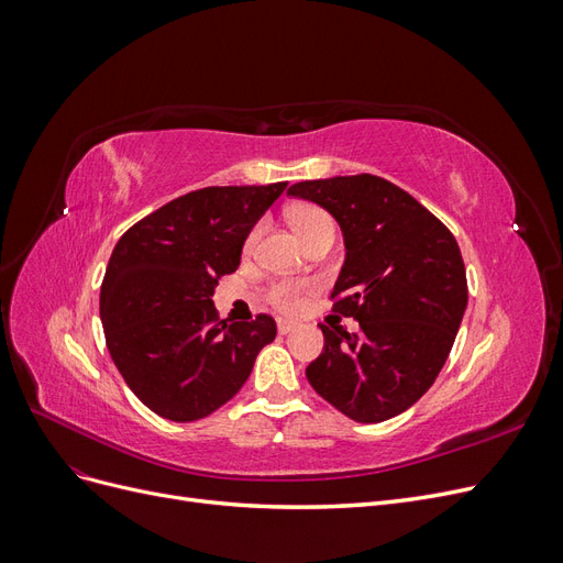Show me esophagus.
<instances>
[{
	"label": "esophagus",
	"mask_w": 563,
	"mask_h": 563,
	"mask_svg": "<svg viewBox=\"0 0 563 563\" xmlns=\"http://www.w3.org/2000/svg\"><path fill=\"white\" fill-rule=\"evenodd\" d=\"M298 327V321H291V319H279L277 321V331L284 335V333H288V331H294Z\"/></svg>",
	"instance_id": "1"
}]
</instances>
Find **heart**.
Here are the masks:
<instances>
[{
    "mask_svg": "<svg viewBox=\"0 0 563 563\" xmlns=\"http://www.w3.org/2000/svg\"><path fill=\"white\" fill-rule=\"evenodd\" d=\"M288 220H291V228L296 230L300 240L321 228H333V220L329 218V213L317 209V207H294L291 211H288ZM255 236H258V232H251V236L246 240V249H251L255 244ZM305 288H308V284L279 279V282H272L267 286L265 296L279 310H296L302 300Z\"/></svg>",
    "mask_w": 563,
    "mask_h": 563,
    "instance_id": "b5f03b06",
    "label": "heart"
}]
</instances>
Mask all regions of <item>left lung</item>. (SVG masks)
I'll return each mask as SVG.
<instances>
[{
	"label": "left lung",
	"instance_id": "obj_1",
	"mask_svg": "<svg viewBox=\"0 0 563 563\" xmlns=\"http://www.w3.org/2000/svg\"><path fill=\"white\" fill-rule=\"evenodd\" d=\"M288 195L327 209L345 236L333 312L360 331L323 333L305 371L319 397L356 422L404 413L437 380L467 308V277L455 236L411 195L360 174L302 180Z\"/></svg>",
	"mask_w": 563,
	"mask_h": 563
}]
</instances>
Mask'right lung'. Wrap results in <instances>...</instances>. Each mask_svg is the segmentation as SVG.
Returning a JSON list of instances; mask_svg holds the SVG:
<instances>
[{"instance_id":"1","label":"right lung","mask_w":563,"mask_h":563,"mask_svg":"<svg viewBox=\"0 0 563 563\" xmlns=\"http://www.w3.org/2000/svg\"><path fill=\"white\" fill-rule=\"evenodd\" d=\"M288 183L203 187L164 203L117 242L100 286V321L114 366L150 411L207 418L242 389L277 335L269 314L220 319L218 279Z\"/></svg>"}]
</instances>
